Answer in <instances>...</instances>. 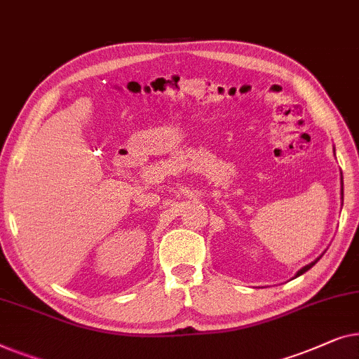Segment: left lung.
<instances>
[{
    "label": "left lung",
    "instance_id": "obj_1",
    "mask_svg": "<svg viewBox=\"0 0 359 359\" xmlns=\"http://www.w3.org/2000/svg\"><path fill=\"white\" fill-rule=\"evenodd\" d=\"M341 184H343V177H341ZM341 196H343V185H341ZM320 260V257H319V259H317V260H314V262H312V264H309V265H306L304 266V269H301L299 271H297V273H296V276H299V275H302V273H306V271L307 270H309V269H312V266H314L316 264H317V262H319Z\"/></svg>",
    "mask_w": 359,
    "mask_h": 359
}]
</instances>
